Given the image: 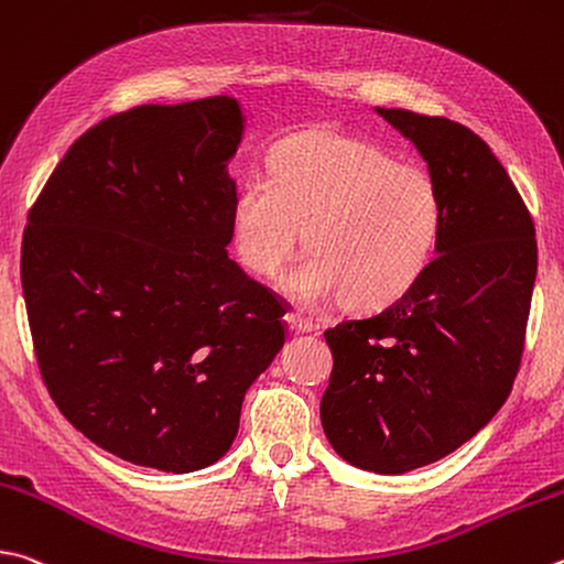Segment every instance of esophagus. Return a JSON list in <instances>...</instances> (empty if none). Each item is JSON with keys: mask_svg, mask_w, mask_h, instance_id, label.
<instances>
[{"mask_svg": "<svg viewBox=\"0 0 564 564\" xmlns=\"http://www.w3.org/2000/svg\"><path fill=\"white\" fill-rule=\"evenodd\" d=\"M285 323H289L291 330H295V333H313L315 330L311 317H305L301 313H289V315H285Z\"/></svg>", "mask_w": 564, "mask_h": 564, "instance_id": "34e87169", "label": "esophagus"}]
</instances>
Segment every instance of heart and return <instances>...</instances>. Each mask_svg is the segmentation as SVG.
<instances>
[{"mask_svg":"<svg viewBox=\"0 0 564 564\" xmlns=\"http://www.w3.org/2000/svg\"><path fill=\"white\" fill-rule=\"evenodd\" d=\"M269 175L234 197V241L247 269L269 279L305 237L311 253L285 279L293 301L315 308L343 295L352 308H380L432 263L444 204L424 167L372 142L308 130L271 152Z\"/></svg>","mask_w":564,"mask_h":564,"instance_id":"heart-1","label":"heart"}]
</instances>
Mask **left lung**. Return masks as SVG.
I'll use <instances>...</instances> for the list:
<instances>
[{"label": "left lung", "instance_id": "1", "mask_svg": "<svg viewBox=\"0 0 564 564\" xmlns=\"http://www.w3.org/2000/svg\"><path fill=\"white\" fill-rule=\"evenodd\" d=\"M375 110L424 158L444 227L402 299L325 330L333 372L321 422L347 464L397 476L456 452L503 406L523 357L538 243L513 180L474 130Z\"/></svg>", "mask_w": 564, "mask_h": 564}]
</instances>
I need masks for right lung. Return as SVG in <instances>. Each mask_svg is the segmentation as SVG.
Returning a JSON list of instances; mask_svg holds the SVG:
<instances>
[{"label": "right lung", "mask_w": 564, "mask_h": 564, "mask_svg": "<svg viewBox=\"0 0 564 564\" xmlns=\"http://www.w3.org/2000/svg\"><path fill=\"white\" fill-rule=\"evenodd\" d=\"M237 98L138 106L86 130L29 212L22 289L41 377L80 434L167 474L212 466L285 343L229 259Z\"/></svg>", "instance_id": "1"}]
</instances>
